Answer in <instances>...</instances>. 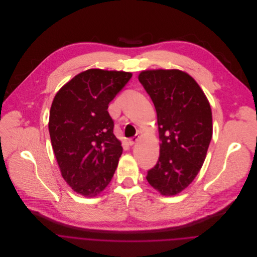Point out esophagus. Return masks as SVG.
I'll return each mask as SVG.
<instances>
[{"instance_id": "34e87169", "label": "esophagus", "mask_w": 257, "mask_h": 257, "mask_svg": "<svg viewBox=\"0 0 257 257\" xmlns=\"http://www.w3.org/2000/svg\"><path fill=\"white\" fill-rule=\"evenodd\" d=\"M138 139H139V137L138 136H135V137H133V138H130L128 139V143H130V145L132 146V145H134L137 141H138Z\"/></svg>"}]
</instances>
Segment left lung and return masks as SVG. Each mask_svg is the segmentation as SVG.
<instances>
[{
  "instance_id": "obj_1",
  "label": "left lung",
  "mask_w": 257,
  "mask_h": 257,
  "mask_svg": "<svg viewBox=\"0 0 257 257\" xmlns=\"http://www.w3.org/2000/svg\"><path fill=\"white\" fill-rule=\"evenodd\" d=\"M157 112L160 156L147 180L163 195H175L199 172L213 136L209 101L192 77L179 70L139 75Z\"/></svg>"
}]
</instances>
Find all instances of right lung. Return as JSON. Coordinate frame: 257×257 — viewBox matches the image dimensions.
I'll return each instance as SVG.
<instances>
[{
    "instance_id": "right-lung-1",
    "label": "right lung",
    "mask_w": 257,
    "mask_h": 257,
    "mask_svg": "<svg viewBox=\"0 0 257 257\" xmlns=\"http://www.w3.org/2000/svg\"><path fill=\"white\" fill-rule=\"evenodd\" d=\"M132 73L91 69L80 73L57 93L48 130L62 176L76 191L96 196L113 177L122 154L113 134L108 104Z\"/></svg>"
}]
</instances>
